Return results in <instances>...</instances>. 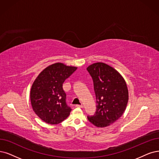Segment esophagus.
<instances>
[{"label": "esophagus", "mask_w": 159, "mask_h": 159, "mask_svg": "<svg viewBox=\"0 0 159 159\" xmlns=\"http://www.w3.org/2000/svg\"><path fill=\"white\" fill-rule=\"evenodd\" d=\"M76 107H79V108H83V104H81V105H76Z\"/></svg>", "instance_id": "obj_1"}]
</instances>
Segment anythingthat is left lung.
<instances>
[{
  "instance_id": "8db88e82",
  "label": "left lung",
  "mask_w": 159,
  "mask_h": 159,
  "mask_svg": "<svg viewBox=\"0 0 159 159\" xmlns=\"http://www.w3.org/2000/svg\"><path fill=\"white\" fill-rule=\"evenodd\" d=\"M86 69L93 79L98 104L96 113L88 119L98 128L107 127L118 120L126 108V81L115 69L102 62L93 63Z\"/></svg>"
}]
</instances>
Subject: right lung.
Here are the masks:
<instances>
[{
  "mask_svg": "<svg viewBox=\"0 0 159 159\" xmlns=\"http://www.w3.org/2000/svg\"><path fill=\"white\" fill-rule=\"evenodd\" d=\"M76 67L56 63L46 67L38 75L31 86L32 108L39 118L50 125H57L66 119L70 109L66 103L63 83Z\"/></svg>",
  "mask_w": 159,
  "mask_h": 159,
  "instance_id": "obj_1",
  "label": "right lung"
}]
</instances>
